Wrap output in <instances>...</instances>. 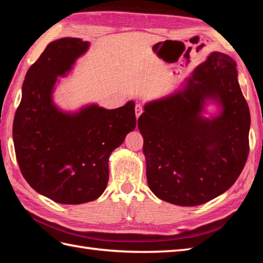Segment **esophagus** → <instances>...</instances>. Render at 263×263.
I'll use <instances>...</instances> for the list:
<instances>
[{
  "label": "esophagus",
  "instance_id": "obj_1",
  "mask_svg": "<svg viewBox=\"0 0 263 263\" xmlns=\"http://www.w3.org/2000/svg\"><path fill=\"white\" fill-rule=\"evenodd\" d=\"M142 111H143L142 106L139 105V104L136 105V117H137V119H139V116L142 114Z\"/></svg>",
  "mask_w": 263,
  "mask_h": 263
}]
</instances>
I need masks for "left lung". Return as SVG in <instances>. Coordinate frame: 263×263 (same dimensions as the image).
<instances>
[{
  "label": "left lung",
  "mask_w": 263,
  "mask_h": 263,
  "mask_svg": "<svg viewBox=\"0 0 263 263\" xmlns=\"http://www.w3.org/2000/svg\"><path fill=\"white\" fill-rule=\"evenodd\" d=\"M220 113L203 116L206 102ZM139 117L148 186L160 200L194 206L227 191L249 155L250 109L231 57L212 52L182 88L148 102Z\"/></svg>",
  "instance_id": "1"
}]
</instances>
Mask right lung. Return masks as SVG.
<instances>
[{
    "mask_svg": "<svg viewBox=\"0 0 263 263\" xmlns=\"http://www.w3.org/2000/svg\"><path fill=\"white\" fill-rule=\"evenodd\" d=\"M89 45L69 37L49 43L27 71L13 120L15 156L25 180L63 204L86 203L103 194L109 156L137 124L133 100L115 109L89 104L65 111L55 105L59 77L70 73Z\"/></svg>",
    "mask_w": 263,
    "mask_h": 263,
    "instance_id": "add662e5",
    "label": "right lung"
}]
</instances>
